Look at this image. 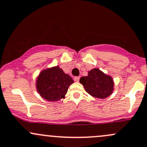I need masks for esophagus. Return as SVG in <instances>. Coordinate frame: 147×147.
Masks as SVG:
<instances>
[{
	"label": "esophagus",
	"instance_id": "obj_1",
	"mask_svg": "<svg viewBox=\"0 0 147 147\" xmlns=\"http://www.w3.org/2000/svg\"><path fill=\"white\" fill-rule=\"evenodd\" d=\"M79 78H80V77H75V78H74V79H75V82H78L79 81Z\"/></svg>",
	"mask_w": 147,
	"mask_h": 147
}]
</instances>
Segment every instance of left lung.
<instances>
[{
    "mask_svg": "<svg viewBox=\"0 0 147 147\" xmlns=\"http://www.w3.org/2000/svg\"><path fill=\"white\" fill-rule=\"evenodd\" d=\"M79 82L88 93L97 98H106L113 90L114 84L112 78L97 68L89 71L86 77H81Z\"/></svg>",
    "mask_w": 147,
    "mask_h": 147,
    "instance_id": "left-lung-1",
    "label": "left lung"
}]
</instances>
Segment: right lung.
<instances>
[{
  "mask_svg": "<svg viewBox=\"0 0 147 147\" xmlns=\"http://www.w3.org/2000/svg\"><path fill=\"white\" fill-rule=\"evenodd\" d=\"M73 80L59 67L47 69L41 72L36 81L39 94L48 101H58L63 98Z\"/></svg>",
  "mask_w": 147,
  "mask_h": 147,
  "instance_id": "right-lung-1",
  "label": "right lung"
}]
</instances>
